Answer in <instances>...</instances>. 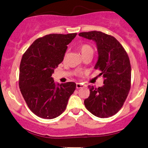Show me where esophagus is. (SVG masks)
Instances as JSON below:
<instances>
[{"label":"esophagus","mask_w":148,"mask_h":148,"mask_svg":"<svg viewBox=\"0 0 148 148\" xmlns=\"http://www.w3.org/2000/svg\"><path fill=\"white\" fill-rule=\"evenodd\" d=\"M83 87H84L83 84H79V83H76V88H77V89H79V88H81Z\"/></svg>","instance_id":"1"}]
</instances>
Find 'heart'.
<instances>
[{
  "mask_svg": "<svg viewBox=\"0 0 148 148\" xmlns=\"http://www.w3.org/2000/svg\"><path fill=\"white\" fill-rule=\"evenodd\" d=\"M79 50L81 52V53L82 54L83 57L86 55H88V54L93 55V52H94L93 49L89 45H87V44H84V45H80L79 47Z\"/></svg>",
  "mask_w": 148,
  "mask_h": 148,
  "instance_id": "1",
  "label": "heart"
}]
</instances>
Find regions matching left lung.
<instances>
[{
  "label": "left lung",
  "mask_w": 148,
  "mask_h": 148,
  "mask_svg": "<svg viewBox=\"0 0 148 148\" xmlns=\"http://www.w3.org/2000/svg\"><path fill=\"white\" fill-rule=\"evenodd\" d=\"M79 36L92 40L97 47L98 60L95 69L101 72L103 86H89L86 108L98 118L113 116L121 109L131 88V64L127 53L114 37L100 31L84 32Z\"/></svg>",
  "instance_id": "obj_1"
}]
</instances>
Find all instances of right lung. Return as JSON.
<instances>
[{"label": "right lung", "instance_id": "1", "mask_svg": "<svg viewBox=\"0 0 148 148\" xmlns=\"http://www.w3.org/2000/svg\"><path fill=\"white\" fill-rule=\"evenodd\" d=\"M76 33L49 34L37 39L22 56L18 85L25 103L34 114L53 119L64 111L76 84L56 86L51 77L63 60L67 45Z\"/></svg>", "mask_w": 148, "mask_h": 148}]
</instances>
